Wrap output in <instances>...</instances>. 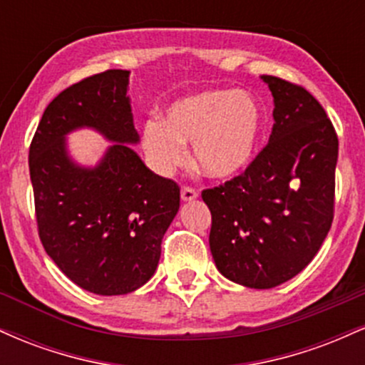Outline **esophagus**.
Masks as SVG:
<instances>
[{"mask_svg": "<svg viewBox=\"0 0 365 365\" xmlns=\"http://www.w3.org/2000/svg\"><path fill=\"white\" fill-rule=\"evenodd\" d=\"M197 197H199V192L194 190V188L182 187V200H185V202H190V200H195Z\"/></svg>", "mask_w": 365, "mask_h": 365, "instance_id": "esophagus-1", "label": "esophagus"}]
</instances>
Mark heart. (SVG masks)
<instances>
[{
  "label": "heart",
  "mask_w": 365,
  "mask_h": 365,
  "mask_svg": "<svg viewBox=\"0 0 365 365\" xmlns=\"http://www.w3.org/2000/svg\"><path fill=\"white\" fill-rule=\"evenodd\" d=\"M262 132L261 104L247 91L207 89L171 103L165 118L140 130L142 149L158 173H170L192 144L194 165L209 178L237 177L252 163Z\"/></svg>",
  "instance_id": "b5f03b06"
}]
</instances>
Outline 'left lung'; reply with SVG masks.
Returning a JSON list of instances; mask_svg holds the SVG:
<instances>
[{
    "label": "left lung",
    "instance_id": "obj_1",
    "mask_svg": "<svg viewBox=\"0 0 365 365\" xmlns=\"http://www.w3.org/2000/svg\"><path fill=\"white\" fill-rule=\"evenodd\" d=\"M273 94L267 145L240 177L207 188L209 247L221 274L274 288L312 261L333 221L338 137L304 87L262 75Z\"/></svg>",
    "mask_w": 365,
    "mask_h": 365
}]
</instances>
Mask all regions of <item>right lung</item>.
<instances>
[{
	"instance_id": "right-lung-1",
	"label": "right lung",
	"mask_w": 365,
	"mask_h": 365,
	"mask_svg": "<svg viewBox=\"0 0 365 365\" xmlns=\"http://www.w3.org/2000/svg\"><path fill=\"white\" fill-rule=\"evenodd\" d=\"M127 70H108L65 89L46 108L29 150L44 250L83 290L135 292L156 273L161 242L180 209L173 180L153 173L132 145ZM96 129L112 144L94 167L77 163L66 135Z\"/></svg>"
}]
</instances>
